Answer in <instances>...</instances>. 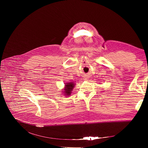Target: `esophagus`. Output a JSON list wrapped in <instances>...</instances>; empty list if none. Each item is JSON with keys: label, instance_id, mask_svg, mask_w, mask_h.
I'll return each instance as SVG.
<instances>
[{"label": "esophagus", "instance_id": "34e87169", "mask_svg": "<svg viewBox=\"0 0 148 148\" xmlns=\"http://www.w3.org/2000/svg\"><path fill=\"white\" fill-rule=\"evenodd\" d=\"M88 77H85L84 78V80H88Z\"/></svg>", "mask_w": 148, "mask_h": 148}]
</instances>
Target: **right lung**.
Returning <instances> with one entry per match:
<instances>
[{
	"mask_svg": "<svg viewBox=\"0 0 148 148\" xmlns=\"http://www.w3.org/2000/svg\"><path fill=\"white\" fill-rule=\"evenodd\" d=\"M74 86L75 83L73 82H69L68 83H66L65 85V88L64 89V93H65V96H70Z\"/></svg>",
	"mask_w": 148,
	"mask_h": 148,
	"instance_id": "add662e5",
	"label": "right lung"
}]
</instances>
